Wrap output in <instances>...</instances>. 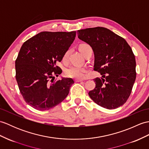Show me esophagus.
<instances>
[{
  "mask_svg": "<svg viewBox=\"0 0 149 149\" xmlns=\"http://www.w3.org/2000/svg\"><path fill=\"white\" fill-rule=\"evenodd\" d=\"M81 81H82V80H81V79H75V82H81Z\"/></svg>",
  "mask_w": 149,
  "mask_h": 149,
  "instance_id": "1",
  "label": "esophagus"
}]
</instances>
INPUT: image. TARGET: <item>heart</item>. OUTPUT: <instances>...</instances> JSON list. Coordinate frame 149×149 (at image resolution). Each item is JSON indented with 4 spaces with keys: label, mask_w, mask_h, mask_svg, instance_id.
Listing matches in <instances>:
<instances>
[{
    "label": "heart",
    "mask_w": 149,
    "mask_h": 149,
    "mask_svg": "<svg viewBox=\"0 0 149 149\" xmlns=\"http://www.w3.org/2000/svg\"><path fill=\"white\" fill-rule=\"evenodd\" d=\"M79 49L82 53V54L85 56L89 52H92L93 49L91 46L89 44L82 43L79 45ZM70 49H68L62 57V60L63 61H66L68 60V58L70 54ZM88 72V68L85 67H79V66H71L67 68L65 70V75L68 77L73 78L76 79H83L86 76V74Z\"/></svg>",
    "instance_id": "obj_1"
}]
</instances>
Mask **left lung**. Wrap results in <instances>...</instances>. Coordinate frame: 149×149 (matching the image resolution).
Returning <instances> with one entry per match:
<instances>
[{
    "label": "left lung",
    "instance_id": "8db88e82",
    "mask_svg": "<svg viewBox=\"0 0 149 149\" xmlns=\"http://www.w3.org/2000/svg\"><path fill=\"white\" fill-rule=\"evenodd\" d=\"M79 39L91 46L95 54L94 70L102 78L93 79L96 86L89 96L100 107L115 109L130 97L135 81V56L124 38L104 27L77 31Z\"/></svg>",
    "mask_w": 149,
    "mask_h": 149
}]
</instances>
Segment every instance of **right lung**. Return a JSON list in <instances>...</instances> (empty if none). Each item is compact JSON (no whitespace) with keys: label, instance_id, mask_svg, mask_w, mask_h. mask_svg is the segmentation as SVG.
Returning a JSON list of instances; mask_svg holds the SVG:
<instances>
[{"label":"right lung","instance_id":"right-lung-1","mask_svg":"<svg viewBox=\"0 0 149 149\" xmlns=\"http://www.w3.org/2000/svg\"><path fill=\"white\" fill-rule=\"evenodd\" d=\"M75 31L42 32L25 41L15 61L16 79L28 105L38 110L58 105L69 93L72 79L54 81L62 70L56 66L74 42Z\"/></svg>","mask_w":149,"mask_h":149}]
</instances>
